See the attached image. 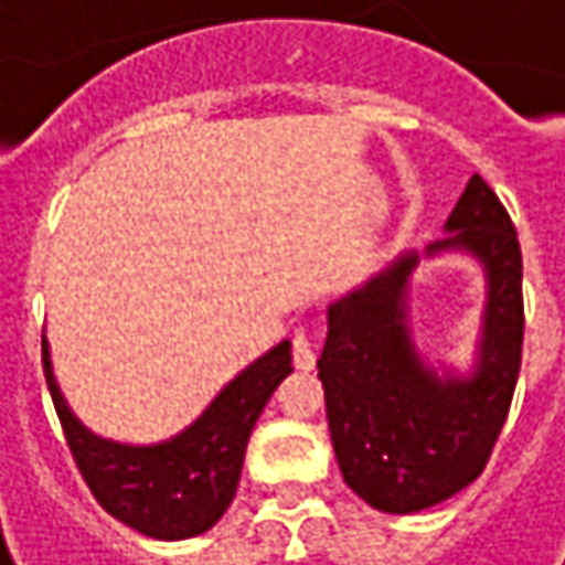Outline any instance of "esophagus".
<instances>
[{"instance_id":"obj_1","label":"esophagus","mask_w":565,"mask_h":565,"mask_svg":"<svg viewBox=\"0 0 565 565\" xmlns=\"http://www.w3.org/2000/svg\"><path fill=\"white\" fill-rule=\"evenodd\" d=\"M294 364H297L300 371H313L316 354L307 329H297V332H294Z\"/></svg>"}]
</instances>
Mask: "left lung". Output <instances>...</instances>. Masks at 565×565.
<instances>
[{"label":"left lung","instance_id":"1","mask_svg":"<svg viewBox=\"0 0 565 565\" xmlns=\"http://www.w3.org/2000/svg\"><path fill=\"white\" fill-rule=\"evenodd\" d=\"M460 254L483 275L481 332L463 365L417 345L414 268ZM316 361L339 470L390 514L431 509L477 480L505 425L521 371V249L505 207L473 175L425 249L396 252L381 271L326 307Z\"/></svg>","mask_w":565,"mask_h":565}]
</instances>
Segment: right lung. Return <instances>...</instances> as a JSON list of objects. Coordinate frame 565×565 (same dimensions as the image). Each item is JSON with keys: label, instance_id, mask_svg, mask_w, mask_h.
Segmentation results:
<instances>
[{"label": "right lung", "instance_id": "1", "mask_svg": "<svg viewBox=\"0 0 565 565\" xmlns=\"http://www.w3.org/2000/svg\"><path fill=\"white\" fill-rule=\"evenodd\" d=\"M290 371V339H281L243 367L182 431L152 445H130L102 438L73 413L44 339L53 406L92 495L105 512L152 541H188L223 518L239 486L252 428Z\"/></svg>", "mask_w": 565, "mask_h": 565}]
</instances>
